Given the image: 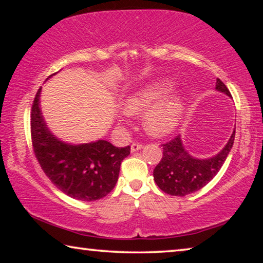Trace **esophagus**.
Returning a JSON list of instances; mask_svg holds the SVG:
<instances>
[{
    "mask_svg": "<svg viewBox=\"0 0 263 263\" xmlns=\"http://www.w3.org/2000/svg\"><path fill=\"white\" fill-rule=\"evenodd\" d=\"M142 147H144V145L138 144V142H136V144L131 145V152H137V151H140Z\"/></svg>",
    "mask_w": 263,
    "mask_h": 263,
    "instance_id": "obj_1",
    "label": "esophagus"
}]
</instances>
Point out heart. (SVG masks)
<instances>
[{"instance_id":"obj_1","label":"heart","mask_w":263,"mask_h":263,"mask_svg":"<svg viewBox=\"0 0 263 263\" xmlns=\"http://www.w3.org/2000/svg\"><path fill=\"white\" fill-rule=\"evenodd\" d=\"M175 87L169 79H159L138 88L125 100L123 115H140L146 132L154 137H164L179 125L186 100L181 92H171Z\"/></svg>"}]
</instances>
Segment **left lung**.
<instances>
[{"label": "left lung", "instance_id": "obj_1", "mask_svg": "<svg viewBox=\"0 0 263 263\" xmlns=\"http://www.w3.org/2000/svg\"><path fill=\"white\" fill-rule=\"evenodd\" d=\"M216 90L231 96L228 87L217 79ZM235 130L219 153L211 158L193 157L185 149L179 135L167 144H163L161 161L154 168L155 183L162 191L172 196H185L205 186L217 175L233 147Z\"/></svg>", "mask_w": 263, "mask_h": 263}]
</instances>
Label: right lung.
Here are the masks:
<instances>
[{"instance_id":"add662e5","label":"right lung","mask_w":263,"mask_h":263,"mask_svg":"<svg viewBox=\"0 0 263 263\" xmlns=\"http://www.w3.org/2000/svg\"><path fill=\"white\" fill-rule=\"evenodd\" d=\"M41 92L39 88L31 111V137L44 173L69 197L84 202L103 198L117 183L121 163L130 154V146L116 147L102 139L78 145L62 141L44 119Z\"/></svg>"}]
</instances>
